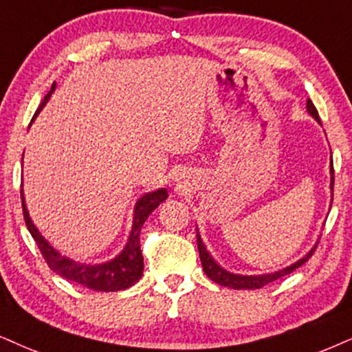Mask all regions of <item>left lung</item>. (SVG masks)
I'll list each match as a JSON object with an SVG mask.
<instances>
[{
	"label": "left lung",
	"instance_id": "1",
	"mask_svg": "<svg viewBox=\"0 0 352 352\" xmlns=\"http://www.w3.org/2000/svg\"><path fill=\"white\" fill-rule=\"evenodd\" d=\"M307 111H309V114L314 117L316 122L322 124L320 122L318 111L315 109L314 102H311L310 99H307ZM329 173H331V183H329V189H331V192H333V188H335V169H333V162H331V164H329ZM316 245H318V241L311 246V250L309 251V253H307L305 256H302L300 259H297L296 263H292L287 267H282V269H279V271H274V272H267V274L243 276V274H233V272L227 271V269H223L219 263L215 261L214 258H212V254L209 253V250H207V246L202 243V238H201V235H199V230H197V248H199V256H201L204 272H206V274L209 276L212 280L217 282L219 285H223V287H230V289H238V290L240 289H250V290L251 289H261L266 284H269V282L279 279V277H282V276L290 274V272L296 271L297 267H300L302 264H305L307 261H309L310 256L315 253Z\"/></svg>",
	"mask_w": 352,
	"mask_h": 352
}]
</instances>
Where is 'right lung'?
Wrapping results in <instances>:
<instances>
[{"label":"right lung","instance_id":"add662e5","mask_svg":"<svg viewBox=\"0 0 352 352\" xmlns=\"http://www.w3.org/2000/svg\"><path fill=\"white\" fill-rule=\"evenodd\" d=\"M54 91L55 83L52 85V89L47 93V96L43 98L37 112L34 114L32 122L38 116V112H41L43 107H45V104L49 102ZM166 199L168 190L164 188L151 190V192H146L143 194L142 197H138L135 207H133L132 230H130V235L122 251H120L116 258H112L111 261L99 264H86L75 261V259L68 258V256H63L42 236V233L38 232L37 227L32 222V219H30L28 207H25L24 189L21 188V201H23V214L25 225H28V230L34 240H36L38 250H41L43 259L49 264V267L58 276H62L63 279L76 282V284L85 285V287L88 289L99 290V292H117V290L129 289L130 285H133L135 282H138V279H140L143 274L140 230L151 212H153L160 204L166 201Z\"/></svg>","mask_w":352,"mask_h":352}]
</instances>
